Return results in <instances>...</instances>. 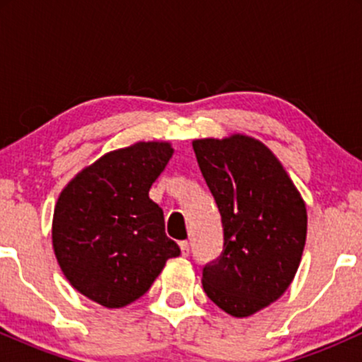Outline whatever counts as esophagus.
<instances>
[{
  "label": "esophagus",
  "instance_id": "34e87169",
  "mask_svg": "<svg viewBox=\"0 0 362 362\" xmlns=\"http://www.w3.org/2000/svg\"><path fill=\"white\" fill-rule=\"evenodd\" d=\"M180 252H182V257H189V252H190V247H189V242H180Z\"/></svg>",
  "mask_w": 362,
  "mask_h": 362
}]
</instances>
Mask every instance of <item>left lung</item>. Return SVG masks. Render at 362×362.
Returning <instances> with one entry per match:
<instances>
[{
  "label": "left lung",
  "instance_id": "8db88e82",
  "mask_svg": "<svg viewBox=\"0 0 362 362\" xmlns=\"http://www.w3.org/2000/svg\"><path fill=\"white\" fill-rule=\"evenodd\" d=\"M199 168L221 214L223 253L202 271L207 298L236 318L284 294L306 242V204L276 155L245 134L195 139Z\"/></svg>",
  "mask_w": 362,
  "mask_h": 362
}]
</instances>
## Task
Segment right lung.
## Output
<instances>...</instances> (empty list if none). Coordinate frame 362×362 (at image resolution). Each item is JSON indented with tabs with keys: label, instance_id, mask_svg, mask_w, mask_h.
Instances as JSON below:
<instances>
[{
	"label": "right lung",
	"instance_id": "1",
	"mask_svg": "<svg viewBox=\"0 0 362 362\" xmlns=\"http://www.w3.org/2000/svg\"><path fill=\"white\" fill-rule=\"evenodd\" d=\"M173 155L167 141L114 149L76 173L54 207L52 247L69 284L105 308L143 296L178 245L149 189Z\"/></svg>",
	"mask_w": 362,
	"mask_h": 362
}]
</instances>
